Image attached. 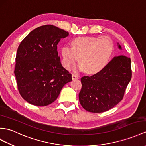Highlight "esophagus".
Here are the masks:
<instances>
[{
  "mask_svg": "<svg viewBox=\"0 0 146 146\" xmlns=\"http://www.w3.org/2000/svg\"><path fill=\"white\" fill-rule=\"evenodd\" d=\"M72 79L73 80H77L79 79V76H78V75H76V74H72Z\"/></svg>",
  "mask_w": 146,
  "mask_h": 146,
  "instance_id": "obj_1",
  "label": "esophagus"
}]
</instances>
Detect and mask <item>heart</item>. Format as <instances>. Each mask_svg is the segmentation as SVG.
Here are the masks:
<instances>
[{
	"label": "heart",
	"instance_id": "obj_1",
	"mask_svg": "<svg viewBox=\"0 0 146 146\" xmlns=\"http://www.w3.org/2000/svg\"><path fill=\"white\" fill-rule=\"evenodd\" d=\"M71 48L61 49L62 63L69 69L78 59L79 68L87 74H95L108 64L113 52L114 45L111 38L102 37H77L71 41Z\"/></svg>",
	"mask_w": 146,
	"mask_h": 146
}]
</instances>
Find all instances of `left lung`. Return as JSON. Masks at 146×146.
<instances>
[{"label": "left lung", "instance_id": "left-lung-1", "mask_svg": "<svg viewBox=\"0 0 146 146\" xmlns=\"http://www.w3.org/2000/svg\"><path fill=\"white\" fill-rule=\"evenodd\" d=\"M118 48L121 49L119 44ZM131 77L130 58L123 55L115 57L99 72L81 78L80 104L88 112L108 111L123 98Z\"/></svg>", "mask_w": 146, "mask_h": 146}]
</instances>
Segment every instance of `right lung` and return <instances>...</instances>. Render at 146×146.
I'll list each match as a JSON object with an SVG mask.
<instances>
[{
    "mask_svg": "<svg viewBox=\"0 0 146 146\" xmlns=\"http://www.w3.org/2000/svg\"><path fill=\"white\" fill-rule=\"evenodd\" d=\"M67 31L52 25L39 27L21 42L15 58V73L22 97L35 106L54 102L72 75L62 67L57 45Z\"/></svg>",
    "mask_w": 146,
    "mask_h": 146,
    "instance_id": "1",
    "label": "right lung"
}]
</instances>
